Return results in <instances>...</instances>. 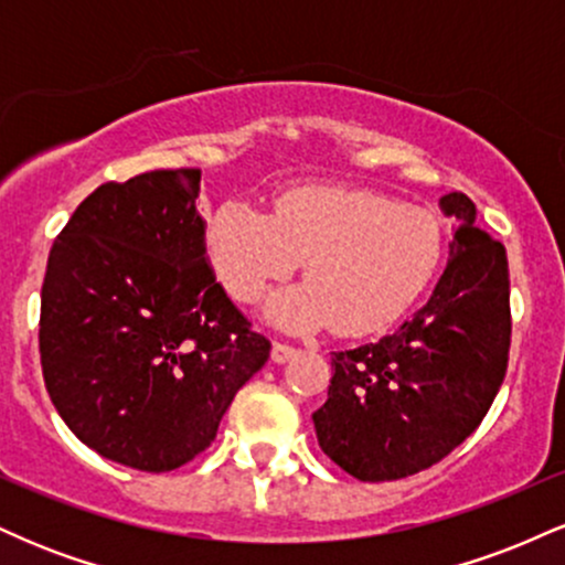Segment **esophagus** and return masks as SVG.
Masks as SVG:
<instances>
[{
	"instance_id": "esophagus-1",
	"label": "esophagus",
	"mask_w": 565,
	"mask_h": 565,
	"mask_svg": "<svg viewBox=\"0 0 565 565\" xmlns=\"http://www.w3.org/2000/svg\"><path fill=\"white\" fill-rule=\"evenodd\" d=\"M297 355V348L287 345V342H274V350H270V359L276 361V364H287Z\"/></svg>"
}]
</instances>
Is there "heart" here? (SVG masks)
I'll return each instance as SVG.
<instances>
[{
	"label": "heart",
	"instance_id": "1",
	"mask_svg": "<svg viewBox=\"0 0 565 565\" xmlns=\"http://www.w3.org/2000/svg\"><path fill=\"white\" fill-rule=\"evenodd\" d=\"M220 281L255 302L305 260L308 284L268 302L287 332L332 327L342 337L385 332L436 278L446 252L440 220L380 191L305 183L276 199L274 215L249 201H225L206 225Z\"/></svg>",
	"mask_w": 565,
	"mask_h": 565
}]
</instances>
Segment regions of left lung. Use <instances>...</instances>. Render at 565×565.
Listing matches in <instances>:
<instances>
[{
  "mask_svg": "<svg viewBox=\"0 0 565 565\" xmlns=\"http://www.w3.org/2000/svg\"><path fill=\"white\" fill-rule=\"evenodd\" d=\"M457 220L433 297L398 332L332 355L329 398L313 412L321 451L359 481L433 468L481 425L508 372V252L476 228L465 193L440 199Z\"/></svg>",
  "mask_w": 565,
  "mask_h": 565,
  "instance_id": "left-lung-1",
  "label": "left lung"
}]
</instances>
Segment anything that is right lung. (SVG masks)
<instances>
[{"mask_svg": "<svg viewBox=\"0 0 565 565\" xmlns=\"http://www.w3.org/2000/svg\"><path fill=\"white\" fill-rule=\"evenodd\" d=\"M201 170L103 183L50 249L39 355L50 398L82 444L167 472L217 436L270 342L206 263Z\"/></svg>", "mask_w": 565, "mask_h": 565, "instance_id": "obj_1", "label": "right lung"}]
</instances>
